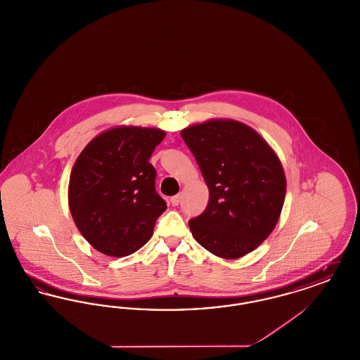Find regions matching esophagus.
Wrapping results in <instances>:
<instances>
[{"label":"esophagus","mask_w":360,"mask_h":360,"mask_svg":"<svg viewBox=\"0 0 360 360\" xmlns=\"http://www.w3.org/2000/svg\"><path fill=\"white\" fill-rule=\"evenodd\" d=\"M172 206H178L179 205V202H181V195L178 194V195H174V197H172Z\"/></svg>","instance_id":"1"}]
</instances>
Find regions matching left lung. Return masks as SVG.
<instances>
[{
  "label": "left lung",
  "instance_id": "obj_1",
  "mask_svg": "<svg viewBox=\"0 0 360 360\" xmlns=\"http://www.w3.org/2000/svg\"><path fill=\"white\" fill-rule=\"evenodd\" d=\"M181 136L209 188L204 213L188 221L193 238L216 257L250 254L273 232L285 202L286 176L279 158L240 121L194 124Z\"/></svg>",
  "mask_w": 360,
  "mask_h": 360
}]
</instances>
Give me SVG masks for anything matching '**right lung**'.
<instances>
[{"instance_id":"right-lung-1","label":"right lung","mask_w":360,"mask_h":360,"mask_svg":"<svg viewBox=\"0 0 360 360\" xmlns=\"http://www.w3.org/2000/svg\"><path fill=\"white\" fill-rule=\"evenodd\" d=\"M165 136L158 128L116 127L94 137L77 158L70 175V212L82 236L103 255L136 252L167 209L148 162Z\"/></svg>"}]
</instances>
